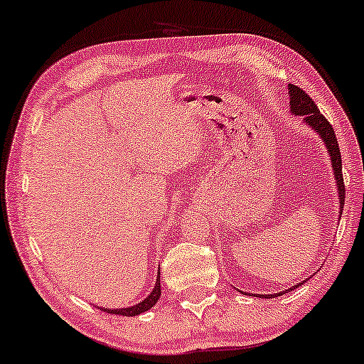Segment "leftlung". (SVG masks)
<instances>
[{"label": "left lung", "mask_w": 364, "mask_h": 364, "mask_svg": "<svg viewBox=\"0 0 364 364\" xmlns=\"http://www.w3.org/2000/svg\"><path fill=\"white\" fill-rule=\"evenodd\" d=\"M289 90V102H291V112L296 114V116H304V121H306L307 126H311L316 132L321 135L322 140L327 145L330 160H332V168L335 171V180H337V188H338V194H340V213H343V204H345V183H343V175H341V155H340V149H338V142H337V135H335L333 127L330 126V122L325 119L318 107L316 106V102L312 101V97L309 96L306 91L296 85H289L287 86ZM307 281V279H306ZM302 281V283H306ZM299 283V284H302ZM292 286L287 289L294 291L297 286ZM286 291L279 292L278 296L284 294ZM276 296V294H273Z\"/></svg>", "instance_id": "obj_1"}]
</instances>
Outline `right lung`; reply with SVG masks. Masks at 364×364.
I'll list each match as a JSON object with an SVG mask.
<instances>
[{"instance_id":"add662e5","label":"right lung","mask_w":364,"mask_h":364,"mask_svg":"<svg viewBox=\"0 0 364 364\" xmlns=\"http://www.w3.org/2000/svg\"><path fill=\"white\" fill-rule=\"evenodd\" d=\"M160 294H161V289H160V271H159V278H156V284L154 287V291L150 292V296L147 299L135 304L132 307H124V309H114V311H107V309H101V311H105L107 314H116V316H126V317H134V316H139V314H142L145 311H149L155 306L156 302L160 299Z\"/></svg>"}]
</instances>
